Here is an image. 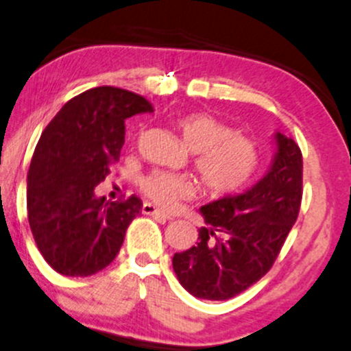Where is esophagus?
I'll return each instance as SVG.
<instances>
[{"instance_id": "34e87169", "label": "esophagus", "mask_w": 351, "mask_h": 351, "mask_svg": "<svg viewBox=\"0 0 351 351\" xmlns=\"http://www.w3.org/2000/svg\"><path fill=\"white\" fill-rule=\"evenodd\" d=\"M142 213L147 214V216H154V217L162 219V221H170V219H171V216L165 214L163 210H160L157 206H154V204H152V202H143Z\"/></svg>"}]
</instances>
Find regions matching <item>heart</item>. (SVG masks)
<instances>
[{
  "instance_id": "b5f03b06",
  "label": "heart",
  "mask_w": 351,
  "mask_h": 351,
  "mask_svg": "<svg viewBox=\"0 0 351 351\" xmlns=\"http://www.w3.org/2000/svg\"><path fill=\"white\" fill-rule=\"evenodd\" d=\"M184 147L196 154L194 171L202 188L213 196L237 193L253 178L260 165L255 142L234 134L226 122L206 112H193L176 122ZM142 189L152 201L165 209L175 208L191 196L193 186L186 178L173 173L155 171L147 176Z\"/></svg>"
}]
</instances>
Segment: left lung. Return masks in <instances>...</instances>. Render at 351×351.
<instances>
[{"instance_id":"obj_1","label":"left lung","mask_w":351,"mask_h":351,"mask_svg":"<svg viewBox=\"0 0 351 351\" xmlns=\"http://www.w3.org/2000/svg\"><path fill=\"white\" fill-rule=\"evenodd\" d=\"M276 154L250 189L201 206L206 226L196 245L175 253L173 269L194 298L226 301L269 271L296 222L302 199V154L274 134Z\"/></svg>"}]
</instances>
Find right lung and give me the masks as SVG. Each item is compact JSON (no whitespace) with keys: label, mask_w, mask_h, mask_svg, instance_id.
Instances as JSON below:
<instances>
[{"label":"right lung","mask_w":351,"mask_h":351,"mask_svg":"<svg viewBox=\"0 0 351 351\" xmlns=\"http://www.w3.org/2000/svg\"><path fill=\"white\" fill-rule=\"evenodd\" d=\"M152 111L141 95L98 86L71 98L42 132L27 173V219L57 273L91 276L119 253L142 201H108L95 188L119 160L125 119Z\"/></svg>","instance_id":"1"}]
</instances>
